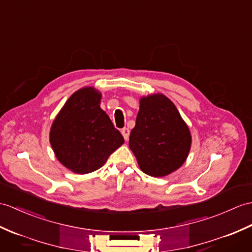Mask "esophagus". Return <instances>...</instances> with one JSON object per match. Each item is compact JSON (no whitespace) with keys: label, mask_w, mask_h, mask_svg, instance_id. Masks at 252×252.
<instances>
[{"label":"esophagus","mask_w":252,"mask_h":252,"mask_svg":"<svg viewBox=\"0 0 252 252\" xmlns=\"http://www.w3.org/2000/svg\"><path fill=\"white\" fill-rule=\"evenodd\" d=\"M121 133H122V135H124V138L126 139V140H127L128 139V136H130V130H128L127 127H124L121 130Z\"/></svg>","instance_id":"1"}]
</instances>
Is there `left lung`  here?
Instances as JSON below:
<instances>
[{
    "instance_id": "obj_1",
    "label": "left lung",
    "mask_w": 252,
    "mask_h": 252,
    "mask_svg": "<svg viewBox=\"0 0 252 252\" xmlns=\"http://www.w3.org/2000/svg\"><path fill=\"white\" fill-rule=\"evenodd\" d=\"M191 143L189 126L171 99L162 93L140 97L128 147L145 174L164 177L176 171L188 158Z\"/></svg>"
}]
</instances>
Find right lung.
<instances>
[{
    "mask_svg": "<svg viewBox=\"0 0 252 252\" xmlns=\"http://www.w3.org/2000/svg\"><path fill=\"white\" fill-rule=\"evenodd\" d=\"M101 99L102 93L95 88H81L68 97L51 125V148L61 164L73 173L96 171L125 143L99 106Z\"/></svg>",
    "mask_w": 252,
    "mask_h": 252,
    "instance_id": "1",
    "label": "right lung"
}]
</instances>
